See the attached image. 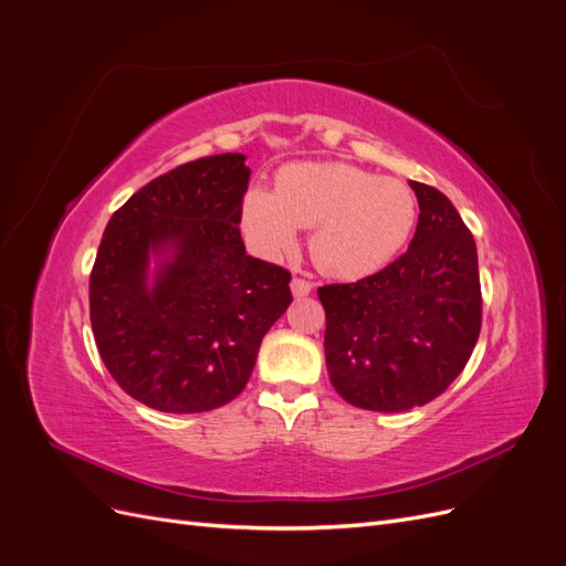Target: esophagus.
Listing matches in <instances>:
<instances>
[{
  "label": "esophagus",
  "instance_id": "obj_1",
  "mask_svg": "<svg viewBox=\"0 0 566 566\" xmlns=\"http://www.w3.org/2000/svg\"><path fill=\"white\" fill-rule=\"evenodd\" d=\"M290 287H293V295H295V297H306V295H310L312 290H314V283L306 281V279L295 276L293 283H290Z\"/></svg>",
  "mask_w": 566,
  "mask_h": 566
}]
</instances>
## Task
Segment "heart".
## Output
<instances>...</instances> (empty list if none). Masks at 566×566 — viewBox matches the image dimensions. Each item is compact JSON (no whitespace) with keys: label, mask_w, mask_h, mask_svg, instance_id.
<instances>
[{"label":"heart","mask_w":566,"mask_h":566,"mask_svg":"<svg viewBox=\"0 0 566 566\" xmlns=\"http://www.w3.org/2000/svg\"><path fill=\"white\" fill-rule=\"evenodd\" d=\"M416 219V198L401 181L345 163L285 165L276 191L252 186L241 205L243 233L262 256L293 252L300 227H314V262L337 279L385 269L403 250Z\"/></svg>","instance_id":"b5f03b06"}]
</instances>
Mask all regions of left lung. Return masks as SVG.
Listing matches in <instances>:
<instances>
[{
    "mask_svg": "<svg viewBox=\"0 0 566 566\" xmlns=\"http://www.w3.org/2000/svg\"><path fill=\"white\" fill-rule=\"evenodd\" d=\"M410 188L420 214L399 260L356 283L318 287L331 382L352 406L380 413L424 406L447 391L482 331L470 229L434 186Z\"/></svg>",
    "mask_w": 566,
    "mask_h": 566,
    "instance_id": "1",
    "label": "left lung"
}]
</instances>
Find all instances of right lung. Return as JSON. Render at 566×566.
Listing matches in <instances>:
<instances>
[{"mask_svg":"<svg viewBox=\"0 0 566 566\" xmlns=\"http://www.w3.org/2000/svg\"><path fill=\"white\" fill-rule=\"evenodd\" d=\"M248 181L241 153L179 165L139 188L101 238L94 339L113 380L148 408L202 413L233 401L293 302L290 271L245 252Z\"/></svg>","mask_w":566,"mask_h":566,"instance_id":"add662e5","label":"right lung"}]
</instances>
